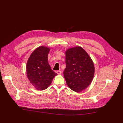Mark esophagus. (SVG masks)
Instances as JSON below:
<instances>
[{"instance_id": "1", "label": "esophagus", "mask_w": 123, "mask_h": 123, "mask_svg": "<svg viewBox=\"0 0 123 123\" xmlns=\"http://www.w3.org/2000/svg\"><path fill=\"white\" fill-rule=\"evenodd\" d=\"M56 73L58 74H61L62 73V72L61 71H56Z\"/></svg>"}]
</instances>
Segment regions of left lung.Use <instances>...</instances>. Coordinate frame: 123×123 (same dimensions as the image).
Listing matches in <instances>:
<instances>
[{
  "mask_svg": "<svg viewBox=\"0 0 123 123\" xmlns=\"http://www.w3.org/2000/svg\"><path fill=\"white\" fill-rule=\"evenodd\" d=\"M66 65L64 76L69 88L77 92L86 89L94 74L93 63L87 52L80 47L68 49Z\"/></svg>",
  "mask_w": 123,
  "mask_h": 123,
  "instance_id": "8db88e82",
  "label": "left lung"
}]
</instances>
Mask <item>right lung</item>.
Segmentation results:
<instances>
[{
	"label": "right lung",
	"mask_w": 123,
	"mask_h": 123,
	"mask_svg": "<svg viewBox=\"0 0 123 123\" xmlns=\"http://www.w3.org/2000/svg\"><path fill=\"white\" fill-rule=\"evenodd\" d=\"M50 49L43 46L34 50L26 66L27 76L31 83L38 90L46 89L57 74L51 69L48 61Z\"/></svg>",
	"instance_id": "right-lung-1"
}]
</instances>
